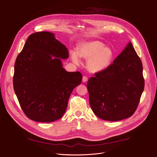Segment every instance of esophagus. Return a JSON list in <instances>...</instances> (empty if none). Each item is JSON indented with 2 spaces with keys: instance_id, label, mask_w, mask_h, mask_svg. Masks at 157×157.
<instances>
[{
  "instance_id": "34e87169",
  "label": "esophagus",
  "mask_w": 157,
  "mask_h": 157,
  "mask_svg": "<svg viewBox=\"0 0 157 157\" xmlns=\"http://www.w3.org/2000/svg\"><path fill=\"white\" fill-rule=\"evenodd\" d=\"M87 80H88V79H87V76H83V78H82V81L84 82H86V81H87Z\"/></svg>"
}]
</instances>
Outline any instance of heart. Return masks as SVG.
I'll list each match as a JSON object with an SVG mask.
<instances>
[{"label":"heart","mask_w":157,"mask_h":157,"mask_svg":"<svg viewBox=\"0 0 157 157\" xmlns=\"http://www.w3.org/2000/svg\"><path fill=\"white\" fill-rule=\"evenodd\" d=\"M113 50L101 41L97 40L85 41L80 43L77 47V52L72 51L71 57L75 63H79L80 58L88 59L87 66L92 73H97L106 69L113 58Z\"/></svg>","instance_id":"heart-1"}]
</instances>
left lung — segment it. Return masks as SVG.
<instances>
[{"instance_id": "left-lung-1", "label": "left lung", "mask_w": 157, "mask_h": 157, "mask_svg": "<svg viewBox=\"0 0 157 157\" xmlns=\"http://www.w3.org/2000/svg\"><path fill=\"white\" fill-rule=\"evenodd\" d=\"M143 67L129 42L113 63L88 80L89 103L94 114L106 121L131 117L144 89Z\"/></svg>"}]
</instances>
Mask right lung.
Here are the masks:
<instances>
[{
	"mask_svg": "<svg viewBox=\"0 0 157 157\" xmlns=\"http://www.w3.org/2000/svg\"><path fill=\"white\" fill-rule=\"evenodd\" d=\"M65 45L52 33L31 34L14 67L13 88L25 114L31 120L50 123L62 117L69 97L82 81L80 72H68L62 59L68 58Z\"/></svg>",
	"mask_w": 157,
	"mask_h": 157,
	"instance_id": "add662e5",
	"label": "right lung"
}]
</instances>
